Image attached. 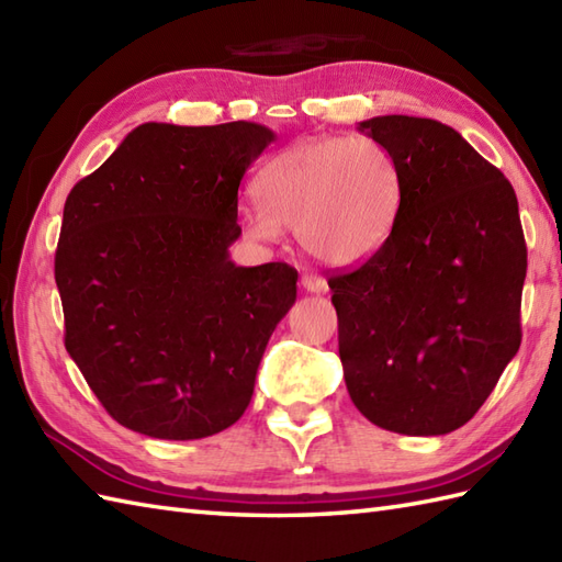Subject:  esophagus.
Returning <instances> with one entry per match:
<instances>
[{"label":"esophagus","instance_id":"1","mask_svg":"<svg viewBox=\"0 0 562 562\" xmlns=\"http://www.w3.org/2000/svg\"><path fill=\"white\" fill-rule=\"evenodd\" d=\"M302 288L306 292L324 294L328 290V282H326V278H321V274H316V272H304L302 274Z\"/></svg>","mask_w":562,"mask_h":562}]
</instances>
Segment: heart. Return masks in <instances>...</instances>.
Returning a JSON list of instances; mask_svg holds the SVG:
<instances>
[{
  "mask_svg": "<svg viewBox=\"0 0 562 562\" xmlns=\"http://www.w3.org/2000/svg\"><path fill=\"white\" fill-rule=\"evenodd\" d=\"M262 205L246 224L278 238L280 224L324 266L345 268L374 256L396 220L401 178L391 151L367 135L296 142L260 171Z\"/></svg>",
  "mask_w": 562,
  "mask_h": 562,
  "instance_id": "heart-1",
  "label": "heart"
}]
</instances>
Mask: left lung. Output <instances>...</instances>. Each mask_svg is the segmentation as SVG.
Masks as SVG:
<instances>
[{"instance_id":"obj_1","label":"left lung","mask_w":562,"mask_h":562,"mask_svg":"<svg viewBox=\"0 0 562 562\" xmlns=\"http://www.w3.org/2000/svg\"><path fill=\"white\" fill-rule=\"evenodd\" d=\"M396 161L391 234L328 278L352 403L391 432L465 425L521 342L527 244L515 188L457 130L429 117L360 123Z\"/></svg>"}]
</instances>
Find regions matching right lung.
<instances>
[{
  "label": "right lung",
  "instance_id": "right-lung-1",
  "mask_svg": "<svg viewBox=\"0 0 562 562\" xmlns=\"http://www.w3.org/2000/svg\"><path fill=\"white\" fill-rule=\"evenodd\" d=\"M274 135L258 123H145L71 188L55 250L65 348L113 420L157 439L234 425L280 318L288 262L241 268L238 186Z\"/></svg>",
  "mask_w": 562,
  "mask_h": 562
}]
</instances>
